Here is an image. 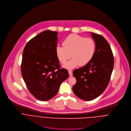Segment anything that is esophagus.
Wrapping results in <instances>:
<instances>
[{
	"label": "esophagus",
	"mask_w": 131,
	"mask_h": 131,
	"mask_svg": "<svg viewBox=\"0 0 131 131\" xmlns=\"http://www.w3.org/2000/svg\"><path fill=\"white\" fill-rule=\"evenodd\" d=\"M69 74L70 77L73 76V72L72 71H69Z\"/></svg>",
	"instance_id": "obj_1"
}]
</instances>
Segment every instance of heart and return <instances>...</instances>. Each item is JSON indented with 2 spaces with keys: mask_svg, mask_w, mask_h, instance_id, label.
Wrapping results in <instances>:
<instances>
[{
  "mask_svg": "<svg viewBox=\"0 0 131 131\" xmlns=\"http://www.w3.org/2000/svg\"><path fill=\"white\" fill-rule=\"evenodd\" d=\"M63 46L57 45L56 54L61 63L65 62L71 56L70 61L63 64L67 69L84 66L93 58L96 50V44L91 38H85L76 34H72L66 38L62 43Z\"/></svg>",
  "mask_w": 131,
  "mask_h": 131,
  "instance_id": "b5f03b06",
  "label": "heart"
}]
</instances>
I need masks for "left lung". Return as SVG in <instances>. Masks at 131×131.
Listing matches in <instances>:
<instances>
[{
    "label": "left lung",
    "instance_id": "8db88e82",
    "mask_svg": "<svg viewBox=\"0 0 131 131\" xmlns=\"http://www.w3.org/2000/svg\"><path fill=\"white\" fill-rule=\"evenodd\" d=\"M96 44L93 58L86 65L73 72L77 82L73 91L79 98L90 101L98 97L106 88L112 74L114 58L106 40L91 33Z\"/></svg>",
    "mask_w": 131,
    "mask_h": 131
}]
</instances>
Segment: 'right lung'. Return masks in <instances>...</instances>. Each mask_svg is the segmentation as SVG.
<instances>
[{"label": "right lung", "mask_w": 131, "mask_h": 131, "mask_svg": "<svg viewBox=\"0 0 131 131\" xmlns=\"http://www.w3.org/2000/svg\"><path fill=\"white\" fill-rule=\"evenodd\" d=\"M58 33L44 31L26 44L21 64L23 78L30 92L39 100L45 101L54 97L60 84L69 76L60 69L56 54Z\"/></svg>", "instance_id": "right-lung-1"}]
</instances>
